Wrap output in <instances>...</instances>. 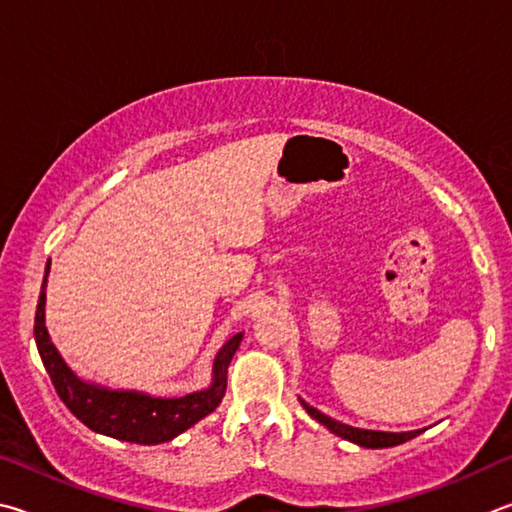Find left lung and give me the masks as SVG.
<instances>
[{"mask_svg": "<svg viewBox=\"0 0 512 512\" xmlns=\"http://www.w3.org/2000/svg\"><path fill=\"white\" fill-rule=\"evenodd\" d=\"M299 402L303 405V409L308 411V414L321 423L324 427H328L330 432L346 438V441H351L360 447H371V450H380V447H393V445H400V443H407L411 438H416L418 434H423V429H414V432H375V429H360V427H351L346 423H339V420L330 418L326 414H321L319 409L310 407L306 400Z\"/></svg>", "mask_w": 512, "mask_h": 512, "instance_id": "8db88e82", "label": "left lung"}]
</instances>
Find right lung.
<instances>
[{"label": "right lung", "instance_id": "1", "mask_svg": "<svg viewBox=\"0 0 512 512\" xmlns=\"http://www.w3.org/2000/svg\"><path fill=\"white\" fill-rule=\"evenodd\" d=\"M49 272L51 261L44 267L38 310H35V346H38L44 369H47L60 400L80 423L87 425L92 432L112 436L116 441L159 445L173 441L175 436L200 423L220 405L224 391H227V369L242 342V333L231 335L215 353L211 384L206 389L186 393L179 398H166L150 396L146 391L103 387V384L78 378L51 342L47 315H44Z\"/></svg>", "mask_w": 512, "mask_h": 512}]
</instances>
